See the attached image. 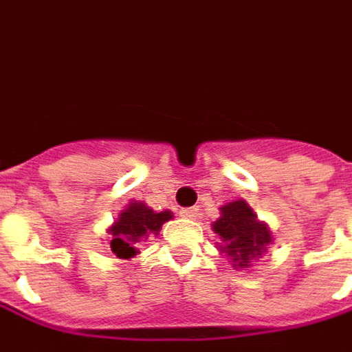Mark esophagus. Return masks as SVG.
Returning <instances> with one entry per match:
<instances>
[{
    "label": "esophagus",
    "instance_id": "1",
    "mask_svg": "<svg viewBox=\"0 0 352 352\" xmlns=\"http://www.w3.org/2000/svg\"><path fill=\"white\" fill-rule=\"evenodd\" d=\"M182 217H184V218H190V220H193V218L199 217V208H197V207L184 208V210H182Z\"/></svg>",
    "mask_w": 352,
    "mask_h": 352
}]
</instances>
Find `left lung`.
Here are the masks:
<instances>
[{"instance_id":"8db88e82","label":"left lung","mask_w":352,"mask_h":352,"mask_svg":"<svg viewBox=\"0 0 352 352\" xmlns=\"http://www.w3.org/2000/svg\"><path fill=\"white\" fill-rule=\"evenodd\" d=\"M212 232L220 236L218 253L226 254L236 270H251L274 241L270 226L258 220L245 199L230 201L220 207V217L212 222Z\"/></svg>"}]
</instances>
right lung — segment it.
<instances>
[{
  "mask_svg": "<svg viewBox=\"0 0 352 352\" xmlns=\"http://www.w3.org/2000/svg\"><path fill=\"white\" fill-rule=\"evenodd\" d=\"M172 210H153L144 201H130L120 212L115 222L107 228L111 251L118 258H134L140 253V243L157 237L164 222L172 220Z\"/></svg>",
  "mask_w": 352,
  "mask_h": 352,
  "instance_id": "right-lung-1",
  "label": "right lung"
}]
</instances>
